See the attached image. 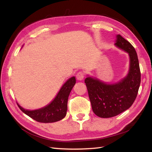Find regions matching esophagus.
Here are the masks:
<instances>
[{
	"instance_id": "34e87169",
	"label": "esophagus",
	"mask_w": 152,
	"mask_h": 152,
	"mask_svg": "<svg viewBox=\"0 0 152 152\" xmlns=\"http://www.w3.org/2000/svg\"><path fill=\"white\" fill-rule=\"evenodd\" d=\"M76 78L79 81H82L84 78V73L83 72H79L76 74Z\"/></svg>"
}]
</instances>
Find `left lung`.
I'll return each instance as SVG.
<instances>
[{"label": "left lung", "mask_w": 152, "mask_h": 152, "mask_svg": "<svg viewBox=\"0 0 152 152\" xmlns=\"http://www.w3.org/2000/svg\"><path fill=\"white\" fill-rule=\"evenodd\" d=\"M114 45L129 55V67L127 75L115 83H106L89 75L85 80L93 111L102 118L114 117L129 108L140 84L139 63L134 47L120 34L117 35Z\"/></svg>", "instance_id": "obj_1"}]
</instances>
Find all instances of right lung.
<instances>
[{
	"mask_svg": "<svg viewBox=\"0 0 152 152\" xmlns=\"http://www.w3.org/2000/svg\"><path fill=\"white\" fill-rule=\"evenodd\" d=\"M76 83V78L71 77L61 87L57 95L49 104L36 110H27L17 103L19 108L25 114L40 123H53L63 119L66 116L68 98Z\"/></svg>",
	"mask_w": 152,
	"mask_h": 152,
	"instance_id": "add662e5",
	"label": "right lung"
}]
</instances>
